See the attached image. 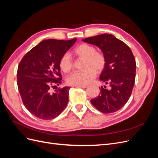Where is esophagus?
<instances>
[{"label": "esophagus", "instance_id": "1", "mask_svg": "<svg viewBox=\"0 0 158 158\" xmlns=\"http://www.w3.org/2000/svg\"><path fill=\"white\" fill-rule=\"evenodd\" d=\"M87 85H76V87L77 88H87Z\"/></svg>", "mask_w": 158, "mask_h": 158}]
</instances>
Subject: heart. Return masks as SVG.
I'll return each instance as SVG.
<instances>
[{
	"mask_svg": "<svg viewBox=\"0 0 158 158\" xmlns=\"http://www.w3.org/2000/svg\"><path fill=\"white\" fill-rule=\"evenodd\" d=\"M95 47L88 44H82L76 47L73 53L78 58L83 59L82 70L75 72L66 79L71 85H85L94 79L97 73H101L106 65V56L103 52L96 51ZM59 67L65 73L73 69V61L69 54L66 52L59 60Z\"/></svg>",
	"mask_w": 158,
	"mask_h": 158,
	"instance_id": "1",
	"label": "heart"
}]
</instances>
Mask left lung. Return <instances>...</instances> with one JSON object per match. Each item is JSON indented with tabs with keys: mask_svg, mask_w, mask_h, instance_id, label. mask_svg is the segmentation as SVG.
<instances>
[{
	"mask_svg": "<svg viewBox=\"0 0 158 158\" xmlns=\"http://www.w3.org/2000/svg\"><path fill=\"white\" fill-rule=\"evenodd\" d=\"M83 41L99 47L106 56V65L99 79L110 89L101 86L91 103L99 111L111 113L121 109L130 98L135 82L136 60L127 44L109 33L85 38Z\"/></svg>",
	"mask_w": 158,
	"mask_h": 158,
	"instance_id": "left-lung-1",
	"label": "left lung"
}]
</instances>
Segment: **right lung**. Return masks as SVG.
I'll use <instances>...</instances> for the list:
<instances>
[{
  "instance_id": "add662e5",
  "label": "right lung",
  "mask_w": 158,
  "mask_h": 158,
  "mask_svg": "<svg viewBox=\"0 0 158 158\" xmlns=\"http://www.w3.org/2000/svg\"><path fill=\"white\" fill-rule=\"evenodd\" d=\"M76 41V38L42 41L28 51L19 64V92L24 106L35 117L43 120L52 119L67 106L70 88L59 87L54 92L51 89L61 84L59 60Z\"/></svg>"
}]
</instances>
